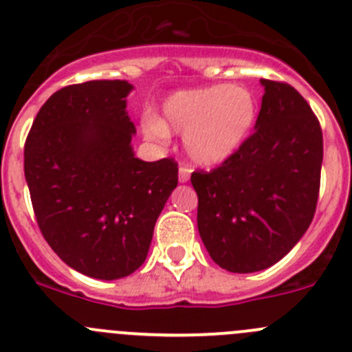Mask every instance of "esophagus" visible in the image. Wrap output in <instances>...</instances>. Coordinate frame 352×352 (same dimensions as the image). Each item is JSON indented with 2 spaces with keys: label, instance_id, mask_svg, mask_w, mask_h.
<instances>
[{
  "label": "esophagus",
  "instance_id": "1",
  "mask_svg": "<svg viewBox=\"0 0 352 352\" xmlns=\"http://www.w3.org/2000/svg\"><path fill=\"white\" fill-rule=\"evenodd\" d=\"M187 180H189V168H186V166H180V168H179V182L186 184Z\"/></svg>",
  "mask_w": 352,
  "mask_h": 352
}]
</instances>
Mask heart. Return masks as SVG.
<instances>
[{"label": "heart", "mask_w": 352, "mask_h": 352, "mask_svg": "<svg viewBox=\"0 0 352 352\" xmlns=\"http://www.w3.org/2000/svg\"><path fill=\"white\" fill-rule=\"evenodd\" d=\"M257 120V100L245 87L212 85L177 91L166 98L163 118H144L142 133L166 142L170 131L182 133L184 151L198 166H219L234 156Z\"/></svg>", "instance_id": "obj_1"}]
</instances>
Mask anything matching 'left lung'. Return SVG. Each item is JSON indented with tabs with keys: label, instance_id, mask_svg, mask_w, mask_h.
<instances>
[{
	"label": "left lung",
	"instance_id": "8db88e82",
	"mask_svg": "<svg viewBox=\"0 0 352 352\" xmlns=\"http://www.w3.org/2000/svg\"><path fill=\"white\" fill-rule=\"evenodd\" d=\"M264 87L254 135L212 172H195L198 231L215 264L257 272L280 262L316 212L323 133L294 87Z\"/></svg>",
	"mask_w": 352,
	"mask_h": 352
}]
</instances>
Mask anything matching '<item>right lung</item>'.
I'll use <instances>...</instances> for the list:
<instances>
[{
	"instance_id": "1",
	"label": "right lung",
	"mask_w": 352,
	"mask_h": 352,
	"mask_svg": "<svg viewBox=\"0 0 352 352\" xmlns=\"http://www.w3.org/2000/svg\"><path fill=\"white\" fill-rule=\"evenodd\" d=\"M131 90L121 80L62 88L25 140V182L43 236L69 267L97 280H120L144 264L179 182L170 157H135Z\"/></svg>"
}]
</instances>
